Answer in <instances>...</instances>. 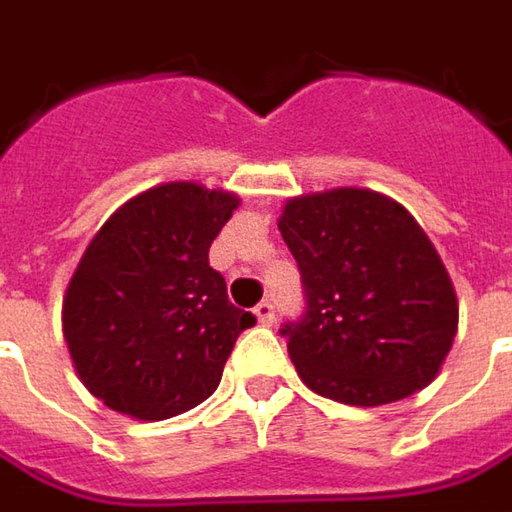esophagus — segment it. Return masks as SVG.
I'll return each mask as SVG.
<instances>
[{"mask_svg": "<svg viewBox=\"0 0 512 512\" xmlns=\"http://www.w3.org/2000/svg\"><path fill=\"white\" fill-rule=\"evenodd\" d=\"M255 316L260 325H271V322H274V305H271L269 300H263L255 308Z\"/></svg>", "mask_w": 512, "mask_h": 512, "instance_id": "obj_1", "label": "esophagus"}]
</instances>
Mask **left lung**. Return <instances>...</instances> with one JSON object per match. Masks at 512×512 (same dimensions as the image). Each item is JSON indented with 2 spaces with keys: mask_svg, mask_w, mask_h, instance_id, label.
<instances>
[{
  "mask_svg": "<svg viewBox=\"0 0 512 512\" xmlns=\"http://www.w3.org/2000/svg\"><path fill=\"white\" fill-rule=\"evenodd\" d=\"M277 227L305 294V314L280 328L305 387L350 406L429 387L460 308L415 218L381 193L339 187L291 198Z\"/></svg>",
  "mask_w": 512,
  "mask_h": 512,
  "instance_id": "left-lung-1",
  "label": "left lung"
}]
</instances>
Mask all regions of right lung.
<instances>
[{
    "instance_id": "add662e5",
    "label": "right lung",
    "mask_w": 512,
    "mask_h": 512,
    "mask_svg": "<svg viewBox=\"0 0 512 512\" xmlns=\"http://www.w3.org/2000/svg\"><path fill=\"white\" fill-rule=\"evenodd\" d=\"M238 198L193 182L151 187L100 227L64 297V336L86 389L120 415L165 420L207 401L243 330L210 266Z\"/></svg>"
}]
</instances>
